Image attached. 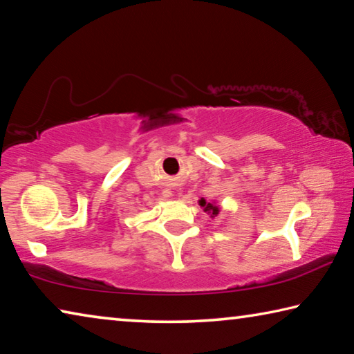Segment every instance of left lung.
<instances>
[{
  "mask_svg": "<svg viewBox=\"0 0 354 354\" xmlns=\"http://www.w3.org/2000/svg\"><path fill=\"white\" fill-rule=\"evenodd\" d=\"M200 206L203 207V211L211 214V217H215V215H218V212H220L217 205H214V203H211V201H206L205 198L200 200Z\"/></svg>",
  "mask_w": 354,
  "mask_h": 354,
  "instance_id": "8db88e82",
  "label": "left lung"
}]
</instances>
